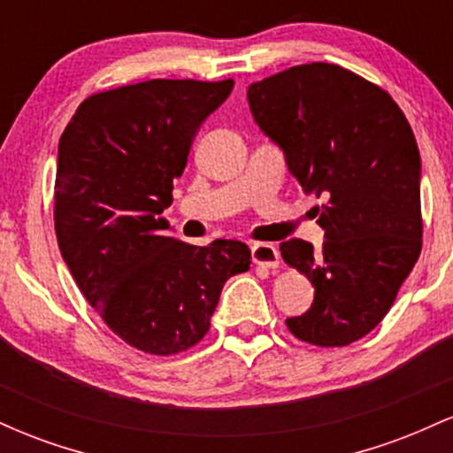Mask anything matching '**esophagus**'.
Segmentation results:
<instances>
[{
	"label": "esophagus",
	"instance_id": "1",
	"mask_svg": "<svg viewBox=\"0 0 453 453\" xmlns=\"http://www.w3.org/2000/svg\"><path fill=\"white\" fill-rule=\"evenodd\" d=\"M251 259L257 266L273 270L279 266V249L273 242H256L251 247Z\"/></svg>",
	"mask_w": 453,
	"mask_h": 453
}]
</instances>
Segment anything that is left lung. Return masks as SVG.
<instances>
[{"instance_id":"left-lung-1","label":"left lung","mask_w":453,"mask_h":453,"mask_svg":"<svg viewBox=\"0 0 453 453\" xmlns=\"http://www.w3.org/2000/svg\"><path fill=\"white\" fill-rule=\"evenodd\" d=\"M247 100L304 194L326 200L321 251L280 242L285 264L315 288L311 309L285 324L311 345H351L388 315L422 251L413 129L388 91L321 61L253 82Z\"/></svg>"}]
</instances>
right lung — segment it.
Returning a JSON list of instances; mask_svg holds the SVG:
<instances>
[{"label": "right lung", "instance_id": "add662e5", "mask_svg": "<svg viewBox=\"0 0 453 453\" xmlns=\"http://www.w3.org/2000/svg\"><path fill=\"white\" fill-rule=\"evenodd\" d=\"M234 81H155L93 93L59 140L55 232L78 289L119 339L174 356L204 339L241 241L183 242L161 217L191 142Z\"/></svg>", "mask_w": 453, "mask_h": 453}]
</instances>
